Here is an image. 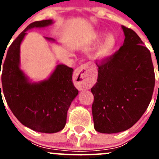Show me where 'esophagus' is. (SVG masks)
<instances>
[{"label":"esophagus","mask_w":159,"mask_h":159,"mask_svg":"<svg viewBox=\"0 0 159 159\" xmlns=\"http://www.w3.org/2000/svg\"><path fill=\"white\" fill-rule=\"evenodd\" d=\"M74 80L78 89H88L90 88L92 78L88 65L83 64L77 67L74 71Z\"/></svg>","instance_id":"1"}]
</instances>
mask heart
<instances>
[{"label": "heart", "mask_w": 159, "mask_h": 159, "mask_svg": "<svg viewBox=\"0 0 159 159\" xmlns=\"http://www.w3.org/2000/svg\"><path fill=\"white\" fill-rule=\"evenodd\" d=\"M116 45V37L112 34H107L99 43L97 48V55L100 57H107L114 51Z\"/></svg>", "instance_id": "obj_1"}]
</instances>
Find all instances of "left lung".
I'll return each instance as SVG.
<instances>
[{
	"mask_svg": "<svg viewBox=\"0 0 159 159\" xmlns=\"http://www.w3.org/2000/svg\"><path fill=\"white\" fill-rule=\"evenodd\" d=\"M123 46L98 66L92 87V116L95 130L105 134L124 131L135 124L148 107L154 88L151 55L132 29L122 26Z\"/></svg>",
	"mask_w": 159,
	"mask_h": 159,
	"instance_id": "1",
	"label": "left lung"
}]
</instances>
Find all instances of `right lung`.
<instances>
[{"label":"right lung","instance_id":"obj_1","mask_svg":"<svg viewBox=\"0 0 159 159\" xmlns=\"http://www.w3.org/2000/svg\"><path fill=\"white\" fill-rule=\"evenodd\" d=\"M52 23V20L33 22L11 43L2 64V91L0 84L1 94V92L4 93L8 107L16 119L35 131L49 134L64 129L67 110L78 95V90L72 83L73 69L64 64H58L48 80L29 82L20 68V46L27 34L26 31L33 28L47 27ZM46 39L54 41L52 38Z\"/></svg>","mask_w":159,"mask_h":159}]
</instances>
